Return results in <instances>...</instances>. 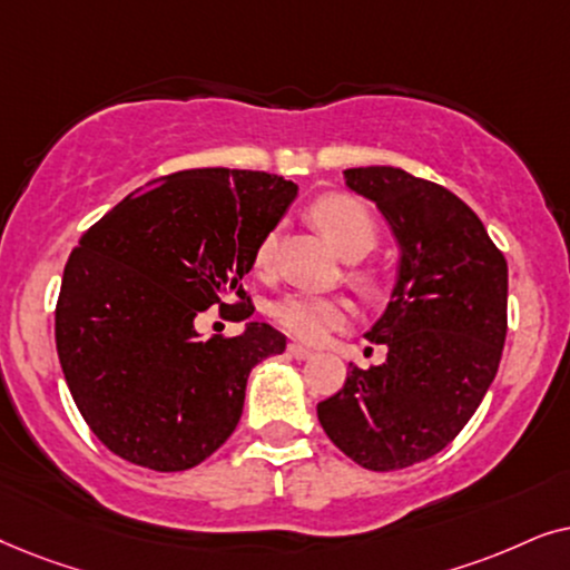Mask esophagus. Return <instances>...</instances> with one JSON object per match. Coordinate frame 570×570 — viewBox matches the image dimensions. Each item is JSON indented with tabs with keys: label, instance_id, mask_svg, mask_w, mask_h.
Instances as JSON below:
<instances>
[{
	"label": "esophagus",
	"instance_id": "esophagus-1",
	"mask_svg": "<svg viewBox=\"0 0 570 570\" xmlns=\"http://www.w3.org/2000/svg\"><path fill=\"white\" fill-rule=\"evenodd\" d=\"M286 352H289V356H294V360H309V356H313V348H307L302 344H289Z\"/></svg>",
	"mask_w": 570,
	"mask_h": 570
}]
</instances>
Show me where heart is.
I'll use <instances>...</instances> for the list:
<instances>
[{"label": "heart", "mask_w": 570, "mask_h": 570, "mask_svg": "<svg viewBox=\"0 0 570 570\" xmlns=\"http://www.w3.org/2000/svg\"><path fill=\"white\" fill-rule=\"evenodd\" d=\"M309 216L346 261H362L377 245L375 218L370 214V208L354 200V197L325 195L309 206ZM276 247L278 232L271 229L268 234H263L255 247V268L268 271L273 257H276ZM348 315H352V309H348L346 302L309 292H289L271 305V317L276 321L278 328L299 341H309V344H317L328 333L346 325Z\"/></svg>", "instance_id": "obj_1"}]
</instances>
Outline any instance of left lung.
Returning <instances> with one entry per match:
<instances>
[{
	"label": "left lung",
	"mask_w": 570,
	"mask_h": 570,
	"mask_svg": "<svg viewBox=\"0 0 570 570\" xmlns=\"http://www.w3.org/2000/svg\"><path fill=\"white\" fill-rule=\"evenodd\" d=\"M373 200L401 247L399 278L367 338L383 364H348L317 404L325 435L373 472L435 456L464 430L495 381L508 331V263L451 189L393 166L344 171Z\"/></svg>",
	"instance_id": "1"
}]
</instances>
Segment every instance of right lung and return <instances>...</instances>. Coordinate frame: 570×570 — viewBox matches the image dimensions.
I'll use <instances>...</instances> for the list:
<instances>
[{"label": "right lung", "mask_w": 570, "mask_h": 570, "mask_svg": "<svg viewBox=\"0 0 570 570\" xmlns=\"http://www.w3.org/2000/svg\"><path fill=\"white\" fill-rule=\"evenodd\" d=\"M294 197L297 185L276 174L187 169L82 234L57 299V354L82 420L119 459L185 472L237 428L249 370L284 352L286 336L247 323L203 341L195 317L214 305L253 315L239 281Z\"/></svg>", "instance_id": "1"}]
</instances>
